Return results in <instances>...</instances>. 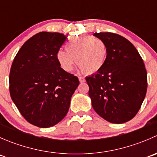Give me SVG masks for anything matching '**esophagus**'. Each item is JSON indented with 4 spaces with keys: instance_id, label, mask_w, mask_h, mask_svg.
<instances>
[{
    "instance_id": "obj_1",
    "label": "esophagus",
    "mask_w": 157,
    "mask_h": 157,
    "mask_svg": "<svg viewBox=\"0 0 157 157\" xmlns=\"http://www.w3.org/2000/svg\"><path fill=\"white\" fill-rule=\"evenodd\" d=\"M78 78L80 83H83V82H85V78L83 77H78Z\"/></svg>"
}]
</instances>
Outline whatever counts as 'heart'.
I'll use <instances>...</instances> for the list:
<instances>
[{
  "label": "heart",
  "instance_id": "heart-1",
  "mask_svg": "<svg viewBox=\"0 0 157 157\" xmlns=\"http://www.w3.org/2000/svg\"><path fill=\"white\" fill-rule=\"evenodd\" d=\"M65 50H60L57 53L60 67L70 72L76 62L85 74L99 72L105 65L109 53L106 43L93 36L71 37L66 42Z\"/></svg>",
  "mask_w": 157,
  "mask_h": 157
}]
</instances>
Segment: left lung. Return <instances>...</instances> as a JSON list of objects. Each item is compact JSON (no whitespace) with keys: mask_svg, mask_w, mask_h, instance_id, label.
<instances>
[{"mask_svg":"<svg viewBox=\"0 0 157 157\" xmlns=\"http://www.w3.org/2000/svg\"><path fill=\"white\" fill-rule=\"evenodd\" d=\"M108 46L105 65L86 77L89 96L96 113L111 123L132 119L141 107L147 89V70L135 47L112 33H94Z\"/></svg>","mask_w":157,"mask_h":157,"instance_id":"obj_1","label":"left lung"}]
</instances>
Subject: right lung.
Masks as SVG:
<instances>
[{
    "label": "right lung",
    "mask_w": 157,
    "mask_h": 157,
    "mask_svg": "<svg viewBox=\"0 0 157 157\" xmlns=\"http://www.w3.org/2000/svg\"><path fill=\"white\" fill-rule=\"evenodd\" d=\"M66 39L59 33L40 32L23 44L11 65V99L23 118L37 127H52L65 117L80 83L57 60Z\"/></svg>",
    "instance_id": "add662e5"
}]
</instances>
